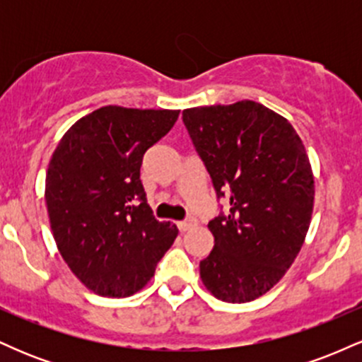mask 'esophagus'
<instances>
[{
	"instance_id": "obj_1",
	"label": "esophagus",
	"mask_w": 362,
	"mask_h": 362,
	"mask_svg": "<svg viewBox=\"0 0 362 362\" xmlns=\"http://www.w3.org/2000/svg\"><path fill=\"white\" fill-rule=\"evenodd\" d=\"M177 226H178V230H180V231H189L190 228L195 226V219L189 218V219H184V221H178Z\"/></svg>"
}]
</instances>
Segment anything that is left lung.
<instances>
[{
	"instance_id": "left-lung-1",
	"label": "left lung",
	"mask_w": 362,
	"mask_h": 362,
	"mask_svg": "<svg viewBox=\"0 0 362 362\" xmlns=\"http://www.w3.org/2000/svg\"><path fill=\"white\" fill-rule=\"evenodd\" d=\"M182 119L218 199H230V213L207 224L214 248L201 279L218 300H257L308 233L315 182L305 144L288 119L252 100L187 109Z\"/></svg>"
}]
</instances>
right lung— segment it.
<instances>
[{"mask_svg": "<svg viewBox=\"0 0 362 362\" xmlns=\"http://www.w3.org/2000/svg\"><path fill=\"white\" fill-rule=\"evenodd\" d=\"M180 110L107 105L68 129L49 161L45 202L59 253L100 296L143 289L178 230L148 206L139 170Z\"/></svg>", "mask_w": 362, "mask_h": 362, "instance_id": "1", "label": "right lung"}]
</instances>
